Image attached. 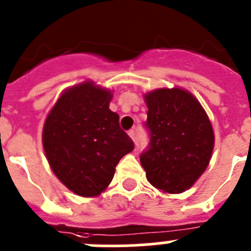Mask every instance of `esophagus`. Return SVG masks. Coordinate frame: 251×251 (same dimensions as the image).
<instances>
[{"instance_id":"34e87169","label":"esophagus","mask_w":251,"mask_h":251,"mask_svg":"<svg viewBox=\"0 0 251 251\" xmlns=\"http://www.w3.org/2000/svg\"><path fill=\"white\" fill-rule=\"evenodd\" d=\"M127 133H128V136H130V139L132 140V141H135V131L130 130Z\"/></svg>"}]
</instances>
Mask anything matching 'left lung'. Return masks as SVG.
Wrapping results in <instances>:
<instances>
[{"mask_svg":"<svg viewBox=\"0 0 251 251\" xmlns=\"http://www.w3.org/2000/svg\"><path fill=\"white\" fill-rule=\"evenodd\" d=\"M150 147L140 162L146 178L163 193L191 188L207 170L214 131L207 112L186 89L158 88L144 95Z\"/></svg>","mask_w":251,"mask_h":251,"instance_id":"1","label":"left lung"}]
</instances>
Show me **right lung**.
Here are the masks:
<instances>
[{
    "mask_svg": "<svg viewBox=\"0 0 251 251\" xmlns=\"http://www.w3.org/2000/svg\"><path fill=\"white\" fill-rule=\"evenodd\" d=\"M112 91L91 80L65 89L47 115L42 132L46 157L73 193L97 197L111 183L119 161L133 142L109 109Z\"/></svg>",
    "mask_w": 251,
    "mask_h": 251,
    "instance_id": "obj_1",
    "label": "right lung"
}]
</instances>
